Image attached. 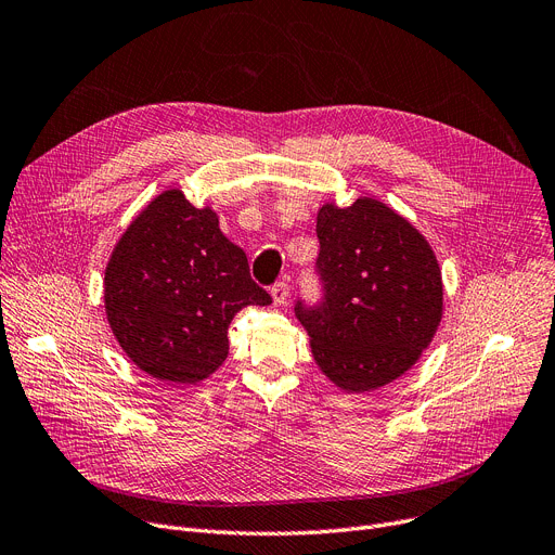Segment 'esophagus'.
Wrapping results in <instances>:
<instances>
[{
    "label": "esophagus",
    "instance_id": "34e87169",
    "mask_svg": "<svg viewBox=\"0 0 555 555\" xmlns=\"http://www.w3.org/2000/svg\"><path fill=\"white\" fill-rule=\"evenodd\" d=\"M287 297H289V285L285 281H276L272 285V299H274V304L283 306L287 301Z\"/></svg>",
    "mask_w": 555,
    "mask_h": 555
}]
</instances>
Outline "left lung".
<instances>
[{
  "mask_svg": "<svg viewBox=\"0 0 555 555\" xmlns=\"http://www.w3.org/2000/svg\"><path fill=\"white\" fill-rule=\"evenodd\" d=\"M317 238L324 297L295 306L314 362L351 393L385 387L416 364L441 324L439 260L418 229L371 197L324 204Z\"/></svg>",
  "mask_w": 555,
  "mask_h": 555,
  "instance_id": "8db88e82",
  "label": "left lung"
}]
</instances>
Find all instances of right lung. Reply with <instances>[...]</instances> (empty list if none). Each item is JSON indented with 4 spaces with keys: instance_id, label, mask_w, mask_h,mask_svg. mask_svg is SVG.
I'll return each instance as SVG.
<instances>
[{
    "instance_id": "1",
    "label": "right lung",
    "mask_w": 555,
    "mask_h": 555,
    "mask_svg": "<svg viewBox=\"0 0 555 555\" xmlns=\"http://www.w3.org/2000/svg\"><path fill=\"white\" fill-rule=\"evenodd\" d=\"M272 297L218 216L182 191L157 195L126 229L105 270V312L126 356L155 380L195 385L229 353V324Z\"/></svg>"
}]
</instances>
